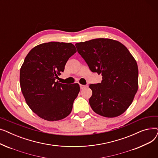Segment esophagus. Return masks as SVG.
<instances>
[{"instance_id": "34e87169", "label": "esophagus", "mask_w": 158, "mask_h": 158, "mask_svg": "<svg viewBox=\"0 0 158 158\" xmlns=\"http://www.w3.org/2000/svg\"><path fill=\"white\" fill-rule=\"evenodd\" d=\"M86 87H87V86H86V85H80V88H81V89H83V88H86Z\"/></svg>"}]
</instances>
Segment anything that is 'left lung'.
I'll return each instance as SVG.
<instances>
[{
  "mask_svg": "<svg viewBox=\"0 0 158 158\" xmlns=\"http://www.w3.org/2000/svg\"><path fill=\"white\" fill-rule=\"evenodd\" d=\"M76 46L91 71L102 73L101 83L89 86L93 111L107 118L123 113L138 89V69L134 57L125 45L110 38L91 40Z\"/></svg>",
  "mask_w": 158,
  "mask_h": 158,
  "instance_id": "8db88e82",
  "label": "left lung"
}]
</instances>
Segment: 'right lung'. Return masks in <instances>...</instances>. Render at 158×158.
Instances as JSON below:
<instances>
[{
  "mask_svg": "<svg viewBox=\"0 0 158 158\" xmlns=\"http://www.w3.org/2000/svg\"><path fill=\"white\" fill-rule=\"evenodd\" d=\"M76 52L71 43L51 41L32 48L25 58L20 72V88L27 104L39 117L57 121L71 113L79 85L56 80Z\"/></svg>",
  "mask_w": 158,
  "mask_h": 158,
  "instance_id": "1",
  "label": "right lung"
}]
</instances>
